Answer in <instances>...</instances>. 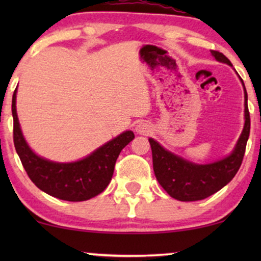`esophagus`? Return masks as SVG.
Here are the masks:
<instances>
[{
  "label": "esophagus",
  "instance_id": "1",
  "mask_svg": "<svg viewBox=\"0 0 261 261\" xmlns=\"http://www.w3.org/2000/svg\"><path fill=\"white\" fill-rule=\"evenodd\" d=\"M135 130H137V133L140 135H149L152 133V127L149 126L148 123L141 122V123H139L137 127H135Z\"/></svg>",
  "mask_w": 261,
  "mask_h": 261
}]
</instances>
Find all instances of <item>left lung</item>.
I'll return each mask as SVG.
<instances>
[{"label":"left lung","instance_id":"left-lung-1","mask_svg":"<svg viewBox=\"0 0 261 261\" xmlns=\"http://www.w3.org/2000/svg\"><path fill=\"white\" fill-rule=\"evenodd\" d=\"M212 55L217 62L233 66L222 53L212 51ZM241 83L245 94V124L230 154L214 163L196 164L167 151L154 139H148L156 180L171 197L183 202L204 199L226 187L240 169L251 129L247 91L242 80Z\"/></svg>","mask_w":261,"mask_h":261}]
</instances>
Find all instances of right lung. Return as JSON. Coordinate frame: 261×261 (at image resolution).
<instances>
[{"label": "right lung", "instance_id": "obj_1", "mask_svg": "<svg viewBox=\"0 0 261 261\" xmlns=\"http://www.w3.org/2000/svg\"><path fill=\"white\" fill-rule=\"evenodd\" d=\"M16 92L15 89L12 101L14 145L31 180L41 191L63 201H87L105 191L120 152L134 139L133 132H123L77 162H52L38 155L24 140L16 113Z\"/></svg>", "mask_w": 261, "mask_h": 261}]
</instances>
